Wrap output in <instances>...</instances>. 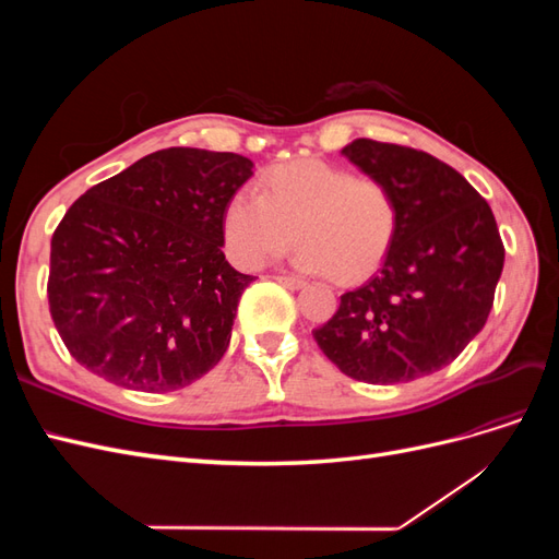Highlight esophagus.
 Returning a JSON list of instances; mask_svg holds the SVG:
<instances>
[{"label":"esophagus","instance_id":"34e87169","mask_svg":"<svg viewBox=\"0 0 559 559\" xmlns=\"http://www.w3.org/2000/svg\"><path fill=\"white\" fill-rule=\"evenodd\" d=\"M275 280H277L282 286H286V289H292V292H296V289H302V286H306V282L298 280V277H286V275H277Z\"/></svg>","mask_w":559,"mask_h":559}]
</instances>
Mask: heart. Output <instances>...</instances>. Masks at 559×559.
I'll use <instances>...</instances> for the list:
<instances>
[{
	"mask_svg": "<svg viewBox=\"0 0 559 559\" xmlns=\"http://www.w3.org/2000/svg\"><path fill=\"white\" fill-rule=\"evenodd\" d=\"M399 205L389 186L324 160H294L263 177L261 195L233 193L224 210L235 263L259 267L294 242L296 265L357 282L380 267L396 238Z\"/></svg>",
	"mask_w": 559,
	"mask_h": 559,
	"instance_id": "obj_1",
	"label": "heart"
}]
</instances>
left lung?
Returning <instances> with one entry per match:
<instances>
[{
    "label": "left lung",
    "mask_w": 559,
    "mask_h": 559,
    "mask_svg": "<svg viewBox=\"0 0 559 559\" xmlns=\"http://www.w3.org/2000/svg\"><path fill=\"white\" fill-rule=\"evenodd\" d=\"M341 154L384 181L399 228L378 275L341 296L312 331L345 376L396 384L445 368L476 337L503 270V245L483 195L425 151L354 140Z\"/></svg>",
    "instance_id": "left-lung-1"
}]
</instances>
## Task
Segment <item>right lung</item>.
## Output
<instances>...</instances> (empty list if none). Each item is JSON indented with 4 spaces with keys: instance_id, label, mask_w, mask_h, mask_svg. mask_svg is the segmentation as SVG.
I'll use <instances>...</instances> for the list:
<instances>
[{
    "instance_id": "add662e5",
    "label": "right lung",
    "mask_w": 559,
    "mask_h": 559,
    "mask_svg": "<svg viewBox=\"0 0 559 559\" xmlns=\"http://www.w3.org/2000/svg\"><path fill=\"white\" fill-rule=\"evenodd\" d=\"M240 154L170 146L83 193L50 240V317L72 357L167 394L222 361L257 280L224 257V210L251 179Z\"/></svg>"
}]
</instances>
